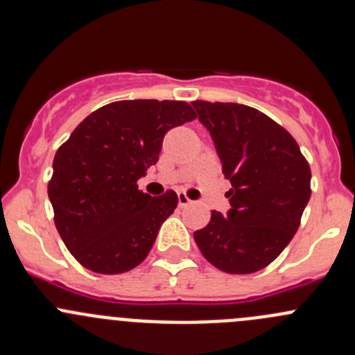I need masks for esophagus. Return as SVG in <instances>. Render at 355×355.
I'll use <instances>...</instances> for the list:
<instances>
[{
  "label": "esophagus",
  "instance_id": "obj_1",
  "mask_svg": "<svg viewBox=\"0 0 355 355\" xmlns=\"http://www.w3.org/2000/svg\"><path fill=\"white\" fill-rule=\"evenodd\" d=\"M192 200L187 198V196L184 194V192H178V206L180 207H184V206H189V204H191Z\"/></svg>",
  "mask_w": 355,
  "mask_h": 355
}]
</instances>
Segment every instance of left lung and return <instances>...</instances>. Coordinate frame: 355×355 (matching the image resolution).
I'll return each mask as SVG.
<instances>
[{"label": "left lung", "instance_id": "1", "mask_svg": "<svg viewBox=\"0 0 355 355\" xmlns=\"http://www.w3.org/2000/svg\"><path fill=\"white\" fill-rule=\"evenodd\" d=\"M225 178L230 209L211 213L194 232L202 256L218 270L245 275L280 256L299 228L311 198V168L284 127L239 103L194 101Z\"/></svg>", "mask_w": 355, "mask_h": 355}]
</instances>
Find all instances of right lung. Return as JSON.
I'll return each instance as SVG.
<instances>
[{
	"mask_svg": "<svg viewBox=\"0 0 355 355\" xmlns=\"http://www.w3.org/2000/svg\"><path fill=\"white\" fill-rule=\"evenodd\" d=\"M194 118L185 101H116L89 114L56 151L48 196L82 266L116 275L146 259L178 198H151L137 180L156 164L164 134Z\"/></svg>",
	"mask_w": 355,
	"mask_h": 355,
	"instance_id": "right-lung-1",
	"label": "right lung"
}]
</instances>
